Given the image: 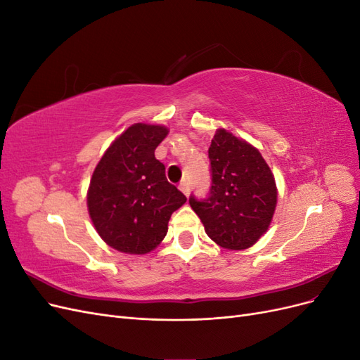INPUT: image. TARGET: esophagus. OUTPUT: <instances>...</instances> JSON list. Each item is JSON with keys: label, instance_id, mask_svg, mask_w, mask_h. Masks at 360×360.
Wrapping results in <instances>:
<instances>
[{"label": "esophagus", "instance_id": "esophagus-1", "mask_svg": "<svg viewBox=\"0 0 360 360\" xmlns=\"http://www.w3.org/2000/svg\"><path fill=\"white\" fill-rule=\"evenodd\" d=\"M180 191L184 193V195H186V197H189V193H191V184H189V180H186V179H184V180H181V183H180Z\"/></svg>", "mask_w": 360, "mask_h": 360}]
</instances>
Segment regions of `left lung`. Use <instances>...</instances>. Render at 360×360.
<instances>
[{"instance_id":"8db88e82","label":"left lung","mask_w":360,"mask_h":360,"mask_svg":"<svg viewBox=\"0 0 360 360\" xmlns=\"http://www.w3.org/2000/svg\"><path fill=\"white\" fill-rule=\"evenodd\" d=\"M212 189L207 200L189 198L212 240L228 250L254 246L274 219L278 189L259 150L225 129L209 148Z\"/></svg>"}]
</instances>
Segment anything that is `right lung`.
<instances>
[{
  "label": "right lung",
  "instance_id": "obj_1",
  "mask_svg": "<svg viewBox=\"0 0 360 360\" xmlns=\"http://www.w3.org/2000/svg\"><path fill=\"white\" fill-rule=\"evenodd\" d=\"M168 132L162 124H132L93 171L86 192L90 219L102 240L120 252L144 255L156 249L168 233L171 214L186 202L155 158Z\"/></svg>",
  "mask_w": 360,
  "mask_h": 360
}]
</instances>
